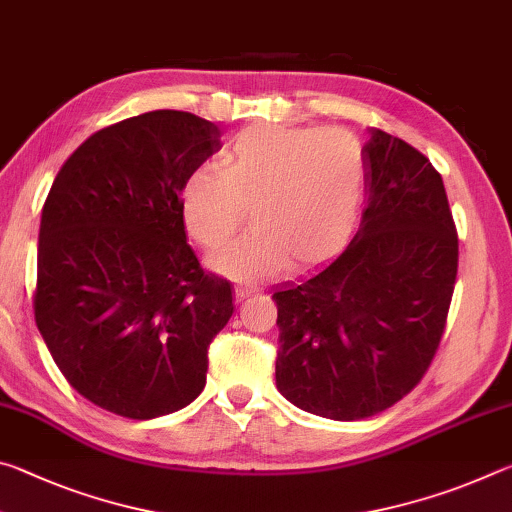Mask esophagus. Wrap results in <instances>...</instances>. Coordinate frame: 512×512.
Returning <instances> with one entry per match:
<instances>
[{"mask_svg": "<svg viewBox=\"0 0 512 512\" xmlns=\"http://www.w3.org/2000/svg\"><path fill=\"white\" fill-rule=\"evenodd\" d=\"M253 293H255L253 287H237V289H235L237 300H244V298H248V296H253Z\"/></svg>", "mask_w": 512, "mask_h": 512, "instance_id": "34e87169", "label": "esophagus"}]
</instances>
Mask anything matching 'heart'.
<instances>
[{
    "mask_svg": "<svg viewBox=\"0 0 512 512\" xmlns=\"http://www.w3.org/2000/svg\"><path fill=\"white\" fill-rule=\"evenodd\" d=\"M366 192L359 140L339 128L262 126L239 133L219 164H198L180 214L198 244L221 246L248 214L244 237L210 255L212 271L259 282L293 264L325 262L348 244Z\"/></svg>",
    "mask_w": 512,
    "mask_h": 512,
    "instance_id": "heart-1",
    "label": "heart"
}]
</instances>
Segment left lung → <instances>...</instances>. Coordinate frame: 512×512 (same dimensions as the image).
I'll use <instances>...</instances> for the list:
<instances>
[{
    "label": "left lung",
    "mask_w": 512,
    "mask_h": 512,
    "mask_svg": "<svg viewBox=\"0 0 512 512\" xmlns=\"http://www.w3.org/2000/svg\"><path fill=\"white\" fill-rule=\"evenodd\" d=\"M368 205L348 248L273 293L275 384L298 409L361 420L418 384L443 336L458 271L445 185L411 144L368 128Z\"/></svg>",
    "instance_id": "obj_1"
}]
</instances>
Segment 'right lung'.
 <instances>
[{
  "label": "right lung",
  "instance_id": "1",
  "mask_svg": "<svg viewBox=\"0 0 512 512\" xmlns=\"http://www.w3.org/2000/svg\"><path fill=\"white\" fill-rule=\"evenodd\" d=\"M221 146L192 112H144L88 137L51 185L36 325L69 384L110 413L160 418L205 388L207 348L235 307L187 244L180 189Z\"/></svg>",
  "mask_w": 512,
  "mask_h": 512
}]
</instances>
